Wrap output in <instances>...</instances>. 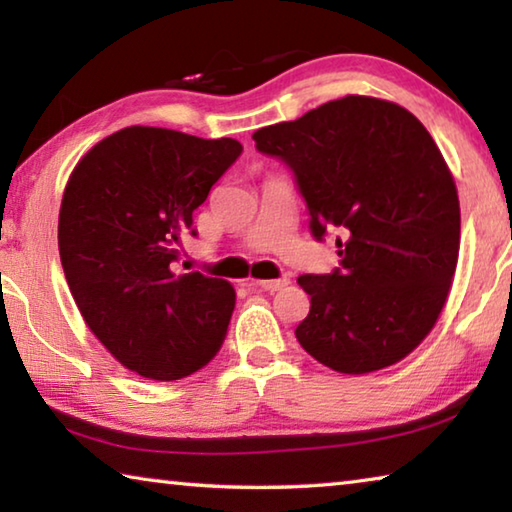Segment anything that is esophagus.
<instances>
[{"label":"esophagus","mask_w":512,"mask_h":512,"mask_svg":"<svg viewBox=\"0 0 512 512\" xmlns=\"http://www.w3.org/2000/svg\"><path fill=\"white\" fill-rule=\"evenodd\" d=\"M289 284L287 277H280V280H248V287L262 289V291H280Z\"/></svg>","instance_id":"obj_1"}]
</instances>
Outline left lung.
<instances>
[{"label": "left lung", "instance_id": "obj_1", "mask_svg": "<svg viewBox=\"0 0 512 512\" xmlns=\"http://www.w3.org/2000/svg\"><path fill=\"white\" fill-rule=\"evenodd\" d=\"M253 140L296 173L314 237L343 235L339 271L298 277L311 296L296 327L302 348L343 375L409 357L438 323L461 246L454 176L422 121L348 94Z\"/></svg>", "mask_w": 512, "mask_h": 512}]
</instances>
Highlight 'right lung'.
Here are the masks:
<instances>
[{"label": "right lung", "instance_id": "right-lung-1", "mask_svg": "<svg viewBox=\"0 0 512 512\" xmlns=\"http://www.w3.org/2000/svg\"><path fill=\"white\" fill-rule=\"evenodd\" d=\"M239 153L232 137L128 126L94 144L67 180L58 250L69 291L103 348L140 377L183 379L225 341L232 284L176 273L173 262Z\"/></svg>", "mask_w": 512, "mask_h": 512}]
</instances>
